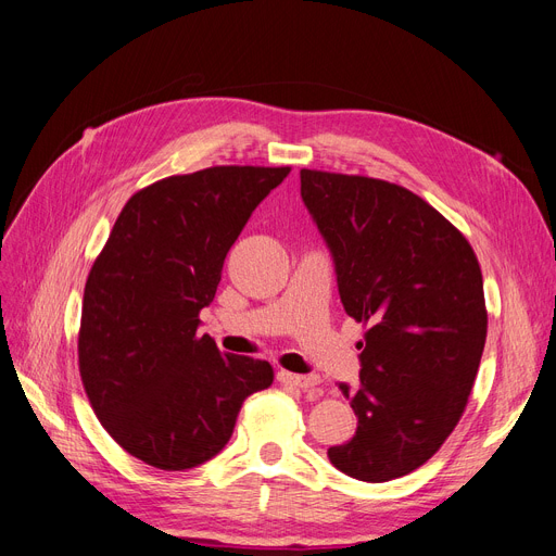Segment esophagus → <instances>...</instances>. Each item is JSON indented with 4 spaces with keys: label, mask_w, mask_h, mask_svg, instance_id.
I'll list each match as a JSON object with an SVG mask.
<instances>
[{
    "label": "esophagus",
    "mask_w": 556,
    "mask_h": 556,
    "mask_svg": "<svg viewBox=\"0 0 556 556\" xmlns=\"http://www.w3.org/2000/svg\"><path fill=\"white\" fill-rule=\"evenodd\" d=\"M278 380L282 384H289V387H296L301 391H312V393H324V387H321V380L316 376H299V374H289V371H280L278 374Z\"/></svg>",
    "instance_id": "34e87169"
}]
</instances>
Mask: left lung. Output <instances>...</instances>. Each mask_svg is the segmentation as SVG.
Wrapping results in <instances>:
<instances>
[{
  "label": "left lung",
  "instance_id": "left-lung-1",
  "mask_svg": "<svg viewBox=\"0 0 556 556\" xmlns=\"http://www.w3.org/2000/svg\"><path fill=\"white\" fill-rule=\"evenodd\" d=\"M301 197L332 251L339 296L366 326L355 437L334 468L389 482L426 464L459 422L486 341L478 255L428 201L380 178L301 169Z\"/></svg>",
  "mask_w": 556,
  "mask_h": 556
}]
</instances>
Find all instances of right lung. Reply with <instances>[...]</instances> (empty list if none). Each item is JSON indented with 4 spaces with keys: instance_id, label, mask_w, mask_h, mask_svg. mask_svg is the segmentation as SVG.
Listing matches in <instances>:
<instances>
[{
    "instance_id": "right-lung-1",
    "label": "right lung",
    "mask_w": 556,
    "mask_h": 556,
    "mask_svg": "<svg viewBox=\"0 0 556 556\" xmlns=\"http://www.w3.org/2000/svg\"><path fill=\"white\" fill-rule=\"evenodd\" d=\"M292 167L217 165L155 180L126 201L86 280L78 371L88 401L128 455L194 468L228 443L269 362L199 337L224 260L257 203Z\"/></svg>"
}]
</instances>
